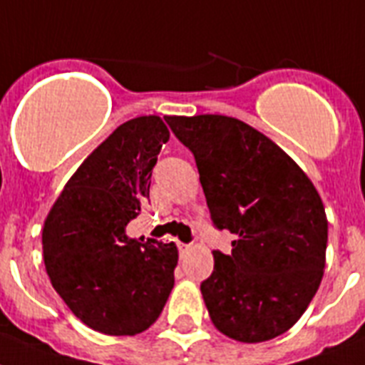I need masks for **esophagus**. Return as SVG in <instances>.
<instances>
[{"label":"esophagus","instance_id":"34e87169","mask_svg":"<svg viewBox=\"0 0 365 365\" xmlns=\"http://www.w3.org/2000/svg\"><path fill=\"white\" fill-rule=\"evenodd\" d=\"M189 249H191V245H185V243H178V250H180V254H182V256H183V254H185V252H187Z\"/></svg>","mask_w":365,"mask_h":365}]
</instances>
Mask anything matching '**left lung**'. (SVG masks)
<instances>
[{"label":"left lung","instance_id":"8db88e82","mask_svg":"<svg viewBox=\"0 0 365 365\" xmlns=\"http://www.w3.org/2000/svg\"><path fill=\"white\" fill-rule=\"evenodd\" d=\"M195 155L211 220L235 235L213 250L200 292L217 330L243 344L277 338L319 289L329 222L299 165L252 125L225 115L167 116Z\"/></svg>","mask_w":365,"mask_h":365}]
</instances>
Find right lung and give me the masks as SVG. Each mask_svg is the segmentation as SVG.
<instances>
[{
	"label": "right lung",
	"mask_w": 365,
	"mask_h": 365,
	"mask_svg": "<svg viewBox=\"0 0 365 365\" xmlns=\"http://www.w3.org/2000/svg\"><path fill=\"white\" fill-rule=\"evenodd\" d=\"M170 137L155 115L118 125L73 173L44 220L46 272L88 329L135 336L154 324L174 287V243L125 235L150 198V178Z\"/></svg>",
	"instance_id": "obj_1"
}]
</instances>
